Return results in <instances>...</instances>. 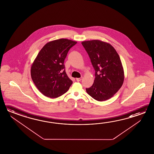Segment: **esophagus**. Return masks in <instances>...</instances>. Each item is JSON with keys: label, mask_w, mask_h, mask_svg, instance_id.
<instances>
[{"label": "esophagus", "mask_w": 154, "mask_h": 154, "mask_svg": "<svg viewBox=\"0 0 154 154\" xmlns=\"http://www.w3.org/2000/svg\"><path fill=\"white\" fill-rule=\"evenodd\" d=\"M82 77H81L80 78H76V81L77 82H80L82 80Z\"/></svg>", "instance_id": "1"}]
</instances>
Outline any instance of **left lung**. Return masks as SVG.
Returning a JSON list of instances; mask_svg holds the SVG:
<instances>
[{"label": "left lung", "instance_id": "left-lung-1", "mask_svg": "<svg viewBox=\"0 0 154 154\" xmlns=\"http://www.w3.org/2000/svg\"><path fill=\"white\" fill-rule=\"evenodd\" d=\"M95 70L94 84L86 88L87 93L98 101L108 100L123 84L125 74L121 60L109 43L100 40L82 42Z\"/></svg>", "mask_w": 154, "mask_h": 154}]
</instances>
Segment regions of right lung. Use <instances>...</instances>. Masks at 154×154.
<instances>
[{"instance_id": "1", "label": "right lung", "mask_w": 154, "mask_h": 154, "mask_svg": "<svg viewBox=\"0 0 154 154\" xmlns=\"http://www.w3.org/2000/svg\"><path fill=\"white\" fill-rule=\"evenodd\" d=\"M77 42L66 38L46 43L31 68V76L43 95L57 98L69 90L72 82L66 74L64 64L68 52Z\"/></svg>"}]
</instances>
